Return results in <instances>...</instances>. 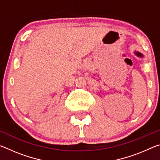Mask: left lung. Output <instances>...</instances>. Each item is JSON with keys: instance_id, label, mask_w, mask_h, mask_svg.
<instances>
[{"instance_id": "8db88e82", "label": "left lung", "mask_w": 160, "mask_h": 160, "mask_svg": "<svg viewBox=\"0 0 160 160\" xmlns=\"http://www.w3.org/2000/svg\"><path fill=\"white\" fill-rule=\"evenodd\" d=\"M135 55H136L138 57H140V58H142L143 57V55L141 53H140V52H138V51H135Z\"/></svg>"}]
</instances>
